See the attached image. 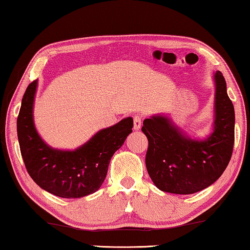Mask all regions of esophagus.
I'll return each mask as SVG.
<instances>
[{"instance_id":"obj_1","label":"esophagus","mask_w":250,"mask_h":250,"mask_svg":"<svg viewBox=\"0 0 250 250\" xmlns=\"http://www.w3.org/2000/svg\"><path fill=\"white\" fill-rule=\"evenodd\" d=\"M141 124H143V118H141L140 115H136V117L133 118V129H140Z\"/></svg>"}]
</instances>
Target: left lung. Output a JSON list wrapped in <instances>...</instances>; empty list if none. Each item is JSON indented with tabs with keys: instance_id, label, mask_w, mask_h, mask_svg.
<instances>
[{
	"instance_id": "8db88e82",
	"label": "left lung",
	"mask_w": 250,
	"mask_h": 250,
	"mask_svg": "<svg viewBox=\"0 0 250 250\" xmlns=\"http://www.w3.org/2000/svg\"><path fill=\"white\" fill-rule=\"evenodd\" d=\"M214 130L206 140H194L156 115L141 128L148 139L146 167L164 192L193 194L213 184L228 166L234 143V109L221 72H215Z\"/></svg>"
}]
</instances>
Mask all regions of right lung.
Masks as SVG:
<instances>
[{"mask_svg":"<svg viewBox=\"0 0 250 250\" xmlns=\"http://www.w3.org/2000/svg\"><path fill=\"white\" fill-rule=\"evenodd\" d=\"M37 81L25 89L17 120L21 156L33 181L44 191L65 199H78L98 191L115 151L132 132V118L99 131L74 151L53 149L43 143L33 125Z\"/></svg>","mask_w":250,"mask_h":250,"instance_id":"add662e5","label":"right lung"}]
</instances>
